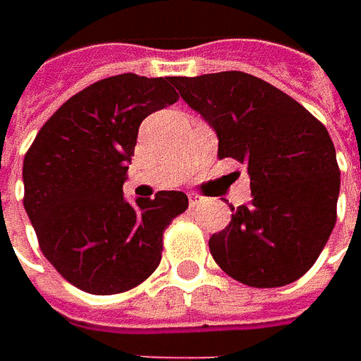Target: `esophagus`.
I'll list each match as a JSON object with an SVG mask.
<instances>
[{
  "label": "esophagus",
  "instance_id": "esophagus-1",
  "mask_svg": "<svg viewBox=\"0 0 361 361\" xmlns=\"http://www.w3.org/2000/svg\"><path fill=\"white\" fill-rule=\"evenodd\" d=\"M201 202H202V199L199 197V195H195V192H192V195H188V204H190L192 209H195V207H199Z\"/></svg>",
  "mask_w": 361,
  "mask_h": 361
}]
</instances>
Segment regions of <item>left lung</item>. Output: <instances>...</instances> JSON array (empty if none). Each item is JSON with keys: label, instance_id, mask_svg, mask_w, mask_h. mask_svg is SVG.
<instances>
[{"label": "left lung", "instance_id": "1", "mask_svg": "<svg viewBox=\"0 0 361 361\" xmlns=\"http://www.w3.org/2000/svg\"><path fill=\"white\" fill-rule=\"evenodd\" d=\"M215 130L219 159L247 166L251 202L209 239L216 265L251 287H281L310 271L336 225L340 169L326 126L261 78L219 72L173 78Z\"/></svg>", "mask_w": 361, "mask_h": 361}]
</instances>
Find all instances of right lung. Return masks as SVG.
<instances>
[{
  "label": "right lung",
  "instance_id": "1",
  "mask_svg": "<svg viewBox=\"0 0 361 361\" xmlns=\"http://www.w3.org/2000/svg\"><path fill=\"white\" fill-rule=\"evenodd\" d=\"M173 78L120 74L63 102L23 159V207L39 249L66 281L122 293L159 267L162 233L185 213L180 190L124 199L140 122L178 100Z\"/></svg>",
  "mask_w": 361,
  "mask_h": 361
}]
</instances>
